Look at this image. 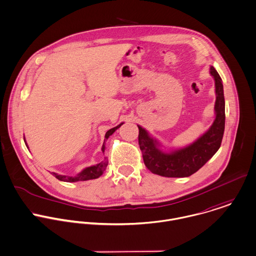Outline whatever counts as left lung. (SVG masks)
Returning <instances> with one entry per match:
<instances>
[{
    "mask_svg": "<svg viewBox=\"0 0 256 256\" xmlns=\"http://www.w3.org/2000/svg\"><path fill=\"white\" fill-rule=\"evenodd\" d=\"M210 75L216 87V118L204 134L192 144L171 152H163L156 140L138 126V144L146 166L154 174L164 177H188L197 172L214 156L222 144L224 132V96L222 81L216 70L210 66Z\"/></svg>",
    "mask_w": 256,
    "mask_h": 256,
    "instance_id": "obj_1",
    "label": "left lung"
}]
</instances>
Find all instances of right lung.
<instances>
[{
	"label": "right lung",
	"mask_w": 256,
	"mask_h": 256,
	"mask_svg": "<svg viewBox=\"0 0 256 256\" xmlns=\"http://www.w3.org/2000/svg\"><path fill=\"white\" fill-rule=\"evenodd\" d=\"M122 124H124V122L116 126V128H110V130H108L106 132L104 138L108 140V136H112ZM26 146H28L26 142ZM102 152H104V144H102ZM106 166H108V160H106V158H104V160L102 161L101 163H99V164H97V165H94V166H90V167L85 168L82 172H80L78 175H76V176H74V177H72V176H65V175H58L57 173H54V172H52V174L55 178H57L58 180L64 181V182L87 181V180L99 178V177L102 175V173H104V171L106 170Z\"/></svg>",
	"instance_id": "1"
}]
</instances>
